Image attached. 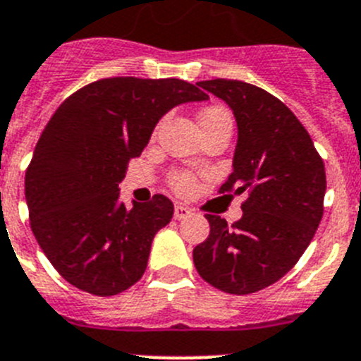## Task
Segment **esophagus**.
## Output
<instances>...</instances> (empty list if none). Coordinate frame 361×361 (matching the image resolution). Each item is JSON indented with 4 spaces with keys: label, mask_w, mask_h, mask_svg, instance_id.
I'll list each match as a JSON object with an SVG mask.
<instances>
[{
    "label": "esophagus",
    "mask_w": 361,
    "mask_h": 361,
    "mask_svg": "<svg viewBox=\"0 0 361 361\" xmlns=\"http://www.w3.org/2000/svg\"><path fill=\"white\" fill-rule=\"evenodd\" d=\"M190 214H192V211H190L189 207L181 205V203H176V207H174V218L185 219V218H189Z\"/></svg>",
    "instance_id": "esophagus-1"
}]
</instances>
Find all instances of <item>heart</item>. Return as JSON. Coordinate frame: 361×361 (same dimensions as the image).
<instances>
[{"instance_id":"b5f03b06","label":"heart","mask_w":361,"mask_h":361,"mask_svg":"<svg viewBox=\"0 0 361 361\" xmlns=\"http://www.w3.org/2000/svg\"><path fill=\"white\" fill-rule=\"evenodd\" d=\"M200 123H202V128L216 127V125L233 127V116H231L228 109H225V106L212 105L202 112ZM169 183H171V187L178 194H190L194 190V187H196V178H194V174H190L187 171H174L169 176Z\"/></svg>"}]
</instances>
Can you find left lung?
Returning a JSON list of instances; mask_svg holds the SVG:
<instances>
[{"mask_svg": "<svg viewBox=\"0 0 361 361\" xmlns=\"http://www.w3.org/2000/svg\"><path fill=\"white\" fill-rule=\"evenodd\" d=\"M238 123L233 174L219 194H247L241 219L205 214L211 233L194 247L196 271L228 294H250L283 278L302 258L324 216L325 165L289 106L238 80L200 81Z\"/></svg>", "mask_w": 361, "mask_h": 361, "instance_id": "8db88e82", "label": "left lung"}]
</instances>
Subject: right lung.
Returning a JSON list of instances; mask_svg holds the SVG:
<instances>
[{"label":"right lung","instance_id":"obj_1","mask_svg":"<svg viewBox=\"0 0 361 361\" xmlns=\"http://www.w3.org/2000/svg\"><path fill=\"white\" fill-rule=\"evenodd\" d=\"M196 85L103 78L71 94L45 125L25 172V198L37 243L71 285L114 296L143 276L174 205L156 194L127 209L118 185L165 112L209 98Z\"/></svg>","mask_w":361,"mask_h":361}]
</instances>
